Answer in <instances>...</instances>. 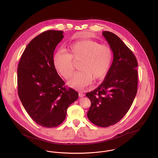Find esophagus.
<instances>
[{"label": "esophagus", "instance_id": "1", "mask_svg": "<svg viewBox=\"0 0 158 158\" xmlns=\"http://www.w3.org/2000/svg\"><path fill=\"white\" fill-rule=\"evenodd\" d=\"M78 95H79L80 97H84V96L85 95V94H83V93H82V92H79V93H78Z\"/></svg>", "mask_w": 158, "mask_h": 158}]
</instances>
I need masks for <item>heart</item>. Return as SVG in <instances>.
<instances>
[{
    "instance_id": "obj_1",
    "label": "heart",
    "mask_w": 158,
    "mask_h": 158,
    "mask_svg": "<svg viewBox=\"0 0 158 158\" xmlns=\"http://www.w3.org/2000/svg\"><path fill=\"white\" fill-rule=\"evenodd\" d=\"M68 53L58 51L53 56V65L66 80L73 75V62H79V70L69 85L81 90L92 83L93 79L103 78L108 72L113 60L112 48L90 40H81L69 45Z\"/></svg>"
}]
</instances>
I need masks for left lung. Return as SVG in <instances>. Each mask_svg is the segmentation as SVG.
Returning <instances> with one entry per match:
<instances>
[{"label":"left lung","instance_id":"1","mask_svg":"<svg viewBox=\"0 0 158 158\" xmlns=\"http://www.w3.org/2000/svg\"><path fill=\"white\" fill-rule=\"evenodd\" d=\"M112 48L113 61L101 85L86 96L91 105L90 122L108 127L120 120L130 110L137 91V61L131 50L114 33H102Z\"/></svg>","mask_w":158,"mask_h":158}]
</instances>
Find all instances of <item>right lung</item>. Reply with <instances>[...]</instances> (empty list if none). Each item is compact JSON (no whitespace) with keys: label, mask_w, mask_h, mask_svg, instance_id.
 <instances>
[{"label":"right lung","mask_w":158,"mask_h":158,"mask_svg":"<svg viewBox=\"0 0 158 158\" xmlns=\"http://www.w3.org/2000/svg\"><path fill=\"white\" fill-rule=\"evenodd\" d=\"M64 38L63 31L48 30L33 38L23 52L18 68V91L31 118L46 128L60 125L68 107L78 97L66 89L53 65V52Z\"/></svg>","instance_id":"obj_1"}]
</instances>
